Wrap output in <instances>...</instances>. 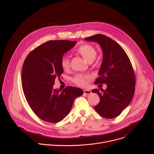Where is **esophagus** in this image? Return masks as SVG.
Segmentation results:
<instances>
[{
  "mask_svg": "<svg viewBox=\"0 0 154 154\" xmlns=\"http://www.w3.org/2000/svg\"><path fill=\"white\" fill-rule=\"evenodd\" d=\"M83 91H84V93H85V94H87V95L91 94V91L90 90H84Z\"/></svg>",
  "mask_w": 154,
  "mask_h": 154,
  "instance_id": "esophagus-1",
  "label": "esophagus"
}]
</instances>
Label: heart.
Returning <instances> with one entry per match:
<instances>
[{"label": "heart", "instance_id": "heart-1", "mask_svg": "<svg viewBox=\"0 0 154 154\" xmlns=\"http://www.w3.org/2000/svg\"><path fill=\"white\" fill-rule=\"evenodd\" d=\"M77 52L80 54L88 62L91 63L95 59L97 55V51L96 48L90 45H83L80 46L77 49ZM61 66L65 70L68 71L70 68V61L67 57L61 58ZM90 75L85 74H77L72 78V82L79 86H84L87 84L88 80L89 79Z\"/></svg>", "mask_w": 154, "mask_h": 154}]
</instances>
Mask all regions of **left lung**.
I'll list each match as a JSON object with an SVG mask.
<instances>
[{"label":"left lung","mask_w":154,"mask_h":154,"mask_svg":"<svg viewBox=\"0 0 154 154\" xmlns=\"http://www.w3.org/2000/svg\"><path fill=\"white\" fill-rule=\"evenodd\" d=\"M98 42L103 51V60L95 84H106V90L94 89L100 97L94 106L101 116L112 119L119 116L132 100L135 89V75L130 60L115 41L97 34L85 39Z\"/></svg>","instance_id":"left-lung-1"}]
</instances>
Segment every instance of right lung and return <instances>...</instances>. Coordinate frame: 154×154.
Instances as JSON below:
<instances>
[{
    "label": "right lung",
    "instance_id": "right-lung-1",
    "mask_svg": "<svg viewBox=\"0 0 154 154\" xmlns=\"http://www.w3.org/2000/svg\"><path fill=\"white\" fill-rule=\"evenodd\" d=\"M76 41L51 40L31 51L22 68V86L26 100L41 119L57 123L66 116L74 99L83 93L79 88L67 86L63 90L54 89L56 78L63 72L60 61L64 54Z\"/></svg>",
    "mask_w": 154,
    "mask_h": 154
}]
</instances>
